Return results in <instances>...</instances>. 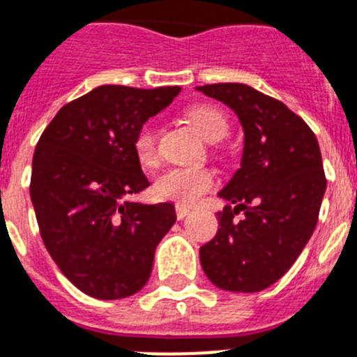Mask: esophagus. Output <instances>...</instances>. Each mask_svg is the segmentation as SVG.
Here are the masks:
<instances>
[{"label": "esophagus", "instance_id": "esophagus-1", "mask_svg": "<svg viewBox=\"0 0 357 357\" xmlns=\"http://www.w3.org/2000/svg\"><path fill=\"white\" fill-rule=\"evenodd\" d=\"M190 212H192V211H190V208H187V206H183V205L176 206V215H178V220H185V218H187Z\"/></svg>", "mask_w": 357, "mask_h": 357}]
</instances>
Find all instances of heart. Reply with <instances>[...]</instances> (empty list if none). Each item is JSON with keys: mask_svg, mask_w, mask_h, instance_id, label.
Segmentation results:
<instances>
[{"mask_svg": "<svg viewBox=\"0 0 357 357\" xmlns=\"http://www.w3.org/2000/svg\"><path fill=\"white\" fill-rule=\"evenodd\" d=\"M197 130L208 139L218 142L229 132L225 114L211 105H199L188 112ZM134 152L139 163L152 167L158 161V130L152 123L143 125L134 137ZM215 183L214 172L205 167H169L155 178V196L179 205H196Z\"/></svg>", "mask_w": 357, "mask_h": 357, "instance_id": "1", "label": "heart"}]
</instances>
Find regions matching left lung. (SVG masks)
Returning a JSON list of instances; mask_svg holds the SVG:
<instances>
[{"mask_svg": "<svg viewBox=\"0 0 357 357\" xmlns=\"http://www.w3.org/2000/svg\"><path fill=\"white\" fill-rule=\"evenodd\" d=\"M196 89L234 110L245 134L239 169L218 192L229 205L199 261L218 289L259 292L294 265L316 229L326 188L319 145L298 114L252 86Z\"/></svg>", "mask_w": 357, "mask_h": 357, "instance_id": "8db88e82", "label": "left lung"}]
</instances>
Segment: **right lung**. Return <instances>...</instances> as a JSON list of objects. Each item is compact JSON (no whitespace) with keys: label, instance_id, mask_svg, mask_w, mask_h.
I'll return each mask as SVG.
<instances>
[{"label":"right lung","instance_id":"right-lung-1","mask_svg":"<svg viewBox=\"0 0 357 357\" xmlns=\"http://www.w3.org/2000/svg\"><path fill=\"white\" fill-rule=\"evenodd\" d=\"M179 86L101 85L59 109L34 151L31 199L50 257L98 299L145 287L155 247L176 223L172 203L130 202L149 187L134 152L137 130Z\"/></svg>","mask_w":357,"mask_h":357}]
</instances>
